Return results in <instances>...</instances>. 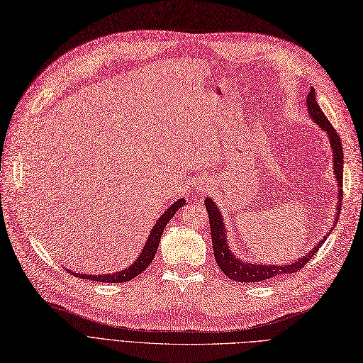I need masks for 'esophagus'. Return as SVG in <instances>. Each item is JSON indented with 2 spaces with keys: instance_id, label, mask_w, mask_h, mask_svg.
I'll return each instance as SVG.
<instances>
[{
  "instance_id": "obj_1",
  "label": "esophagus",
  "mask_w": 363,
  "mask_h": 363,
  "mask_svg": "<svg viewBox=\"0 0 363 363\" xmlns=\"http://www.w3.org/2000/svg\"><path fill=\"white\" fill-rule=\"evenodd\" d=\"M196 186H197V190H199V191H201V193H205V191L208 190V186H209V182H208L206 179H205V181H202L201 184H197Z\"/></svg>"
}]
</instances>
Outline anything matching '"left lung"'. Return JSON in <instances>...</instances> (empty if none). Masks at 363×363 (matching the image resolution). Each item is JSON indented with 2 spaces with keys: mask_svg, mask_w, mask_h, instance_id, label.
I'll return each instance as SVG.
<instances>
[{
  "mask_svg": "<svg viewBox=\"0 0 363 363\" xmlns=\"http://www.w3.org/2000/svg\"><path fill=\"white\" fill-rule=\"evenodd\" d=\"M306 105L309 108V114L312 121L317 123L323 131L327 133V137H329V142L332 146L333 152V172H335V178L339 185V191H337V203H336V216H339V209H341V199H342V172H344V154H342V145H341V138H339L337 133L335 131V128L329 122V119L325 118L324 113L321 111L320 105L317 104V99H315V90L311 89L309 95L306 99ZM205 206L208 211L209 217V228H211V238H213V249H214V258L217 265L220 267V270L223 272L230 280H237V282H262L265 279H272L280 274H289V273H296L300 268L306 265L309 259H312V256L318 252V249L325 241L324 237L315 247L306 253L305 256H301L297 261L291 262V264H284V265H265V264H250L240 259L238 256L233 255L230 252V247L226 240V228H225V221L223 217H221L217 205L211 197L205 199ZM337 221V217H335ZM336 221H333V226L336 225Z\"/></svg>",
  "mask_w": 363,
  "mask_h": 363,
  "instance_id": "8db88e82",
  "label": "left lung"
}]
</instances>
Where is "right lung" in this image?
I'll use <instances>...</instances> for the list:
<instances>
[{
	"mask_svg": "<svg viewBox=\"0 0 363 363\" xmlns=\"http://www.w3.org/2000/svg\"><path fill=\"white\" fill-rule=\"evenodd\" d=\"M184 205H185L184 199H178L177 202H173V205H170V208L167 209V211L158 218L157 225L152 228L142 253H140L137 256V259L130 267L125 268V270L110 273V274H96V276H93V274H79V273H75V272H71V273L74 276H77V277H81V279H89V280H95V282H107V284H122V282H128V280L134 279L140 273H143L146 270V267L152 261H154L157 249H158V244H160V240H161V235H162V230H164V228L167 226L170 218L174 214H177L178 209L181 206H184Z\"/></svg>",
	"mask_w": 363,
	"mask_h": 363,
	"instance_id": "obj_1",
	"label": "right lung"
}]
</instances>
